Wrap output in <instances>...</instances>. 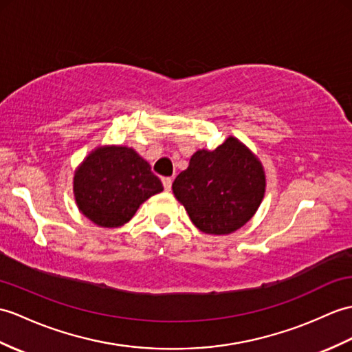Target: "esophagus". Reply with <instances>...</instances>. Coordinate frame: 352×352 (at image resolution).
Here are the masks:
<instances>
[{
  "instance_id": "1",
  "label": "esophagus",
  "mask_w": 352,
  "mask_h": 352,
  "mask_svg": "<svg viewBox=\"0 0 352 352\" xmlns=\"http://www.w3.org/2000/svg\"><path fill=\"white\" fill-rule=\"evenodd\" d=\"M162 183H163V187H165V190L169 192L170 187H173V178H170V177L162 178Z\"/></svg>"
}]
</instances>
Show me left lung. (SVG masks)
<instances>
[{"label":"left lung","instance_id":"obj_1","mask_svg":"<svg viewBox=\"0 0 352 352\" xmlns=\"http://www.w3.org/2000/svg\"><path fill=\"white\" fill-rule=\"evenodd\" d=\"M173 190L198 230L225 235L256 213L265 192V173L255 154L230 136L213 151H196L189 168L174 179Z\"/></svg>","mask_w":352,"mask_h":352}]
</instances>
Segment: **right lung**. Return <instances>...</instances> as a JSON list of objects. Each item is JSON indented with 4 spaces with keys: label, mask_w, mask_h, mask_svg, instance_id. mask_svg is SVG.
Instances as JSON below:
<instances>
[{
    "label": "right lung",
    "mask_w": 352,
    "mask_h": 352,
    "mask_svg": "<svg viewBox=\"0 0 352 352\" xmlns=\"http://www.w3.org/2000/svg\"><path fill=\"white\" fill-rule=\"evenodd\" d=\"M163 190L150 163L129 146H99L75 170L73 193L78 208L96 225L127 223L150 196Z\"/></svg>",
    "instance_id": "1"
}]
</instances>
